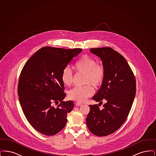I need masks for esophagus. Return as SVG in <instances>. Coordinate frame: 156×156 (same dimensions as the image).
Masks as SVG:
<instances>
[{"label":"esophagus","mask_w":156,"mask_h":156,"mask_svg":"<svg viewBox=\"0 0 156 156\" xmlns=\"http://www.w3.org/2000/svg\"><path fill=\"white\" fill-rule=\"evenodd\" d=\"M75 105H76V106H81L82 104L81 103H80V102H75Z\"/></svg>","instance_id":"1"}]
</instances>
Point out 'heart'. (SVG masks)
Listing matches in <instances>:
<instances>
[{
	"label": "heart",
	"mask_w": 156,
	"mask_h": 156,
	"mask_svg": "<svg viewBox=\"0 0 156 156\" xmlns=\"http://www.w3.org/2000/svg\"><path fill=\"white\" fill-rule=\"evenodd\" d=\"M75 69L78 73H84V83L82 87H75L68 92L70 99L78 102H83L94 92L92 83L95 87L101 86L105 79V68L103 65L97 64V61L88 55H84L75 64ZM61 80L67 86L73 82V74L68 66L63 68L61 74Z\"/></svg>",
	"instance_id": "b5f03b06"
}]
</instances>
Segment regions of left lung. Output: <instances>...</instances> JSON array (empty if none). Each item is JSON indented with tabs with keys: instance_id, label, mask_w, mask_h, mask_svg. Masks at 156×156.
Returning a JSON list of instances; mask_svg holds the SVG:
<instances>
[{
	"instance_id": "obj_1",
	"label": "left lung",
	"mask_w": 156,
	"mask_h": 156,
	"mask_svg": "<svg viewBox=\"0 0 156 156\" xmlns=\"http://www.w3.org/2000/svg\"><path fill=\"white\" fill-rule=\"evenodd\" d=\"M90 52L102 61L105 76L100 89L92 99L106 103L90 105L86 119L92 133L106 136L114 133L125 123L130 111L136 91V78L126 59L110 47L90 48Z\"/></svg>"
}]
</instances>
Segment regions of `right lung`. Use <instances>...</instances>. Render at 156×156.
Segmentation results:
<instances>
[{
    "label": "right lung",
    "instance_id": "add662e5",
    "mask_svg": "<svg viewBox=\"0 0 156 156\" xmlns=\"http://www.w3.org/2000/svg\"><path fill=\"white\" fill-rule=\"evenodd\" d=\"M82 50L44 47L23 68L17 89L19 102L27 121L38 132L52 136L66 125L67 114L74 103L62 101L66 94L61 74ZM54 103L58 106L54 107Z\"/></svg>",
    "mask_w": 156,
    "mask_h": 156
}]
</instances>
